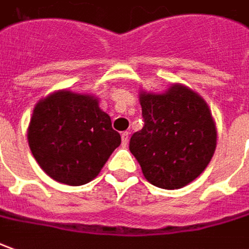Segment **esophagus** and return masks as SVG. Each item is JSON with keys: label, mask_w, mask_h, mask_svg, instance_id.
Segmentation results:
<instances>
[{"label": "esophagus", "mask_w": 249, "mask_h": 249, "mask_svg": "<svg viewBox=\"0 0 249 249\" xmlns=\"http://www.w3.org/2000/svg\"><path fill=\"white\" fill-rule=\"evenodd\" d=\"M121 139H123V147L128 146V142H129V132H123V133H121Z\"/></svg>", "instance_id": "34e87169"}]
</instances>
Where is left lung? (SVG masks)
Segmentation results:
<instances>
[{
    "label": "left lung",
    "instance_id": "8db88e82",
    "mask_svg": "<svg viewBox=\"0 0 249 249\" xmlns=\"http://www.w3.org/2000/svg\"><path fill=\"white\" fill-rule=\"evenodd\" d=\"M143 128L129 150L146 180L178 189L207 167L217 146V129L207 103L188 87L174 84L165 94H140Z\"/></svg>",
    "mask_w": 249,
    "mask_h": 249
}]
</instances>
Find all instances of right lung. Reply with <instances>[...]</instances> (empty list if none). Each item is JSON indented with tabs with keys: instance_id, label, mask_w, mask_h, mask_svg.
<instances>
[{
	"instance_id": "right-lung-1",
	"label": "right lung",
	"mask_w": 249,
	"mask_h": 249,
	"mask_svg": "<svg viewBox=\"0 0 249 249\" xmlns=\"http://www.w3.org/2000/svg\"><path fill=\"white\" fill-rule=\"evenodd\" d=\"M28 144L46 174L76 187L95 178L121 136L94 96L64 89L35 106Z\"/></svg>"
}]
</instances>
